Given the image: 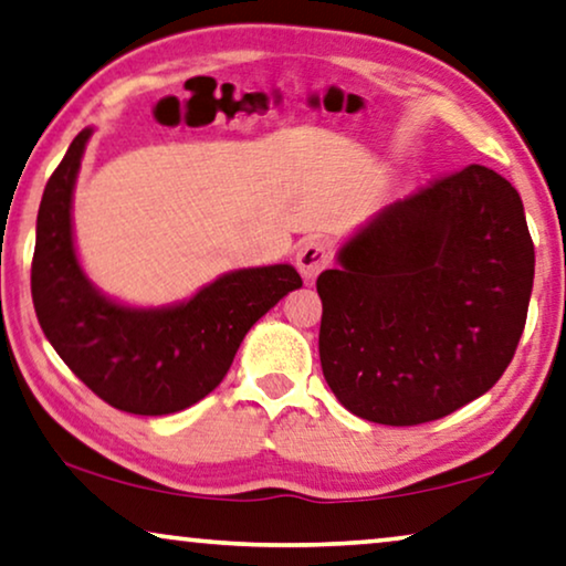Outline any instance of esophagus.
Instances as JSON below:
<instances>
[{"instance_id":"1","label":"esophagus","mask_w":566,"mask_h":566,"mask_svg":"<svg viewBox=\"0 0 566 566\" xmlns=\"http://www.w3.org/2000/svg\"><path fill=\"white\" fill-rule=\"evenodd\" d=\"M327 261H331V251H327L323 241L310 239L302 243L297 251V269L305 280H315V276L327 266Z\"/></svg>"}]
</instances>
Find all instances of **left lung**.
<instances>
[{
  "label": "left lung",
  "mask_w": 566,
  "mask_h": 566,
  "mask_svg": "<svg viewBox=\"0 0 566 566\" xmlns=\"http://www.w3.org/2000/svg\"><path fill=\"white\" fill-rule=\"evenodd\" d=\"M317 276L319 364L376 424L442 419L493 389L518 348L534 241L516 188L468 165L384 208Z\"/></svg>",
  "instance_id": "obj_1"
}]
</instances>
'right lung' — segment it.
Returning a JSON list of instances; mask_svg holds the SVG:
<instances>
[{
  "label": "right lung",
  "mask_w": 566,
  "mask_h": 566,
  "mask_svg": "<svg viewBox=\"0 0 566 566\" xmlns=\"http://www.w3.org/2000/svg\"><path fill=\"white\" fill-rule=\"evenodd\" d=\"M91 129L71 142L38 210L32 305L65 366L114 409L175 415L223 381L243 335L286 292L302 286L290 264L239 269L165 310H132L98 294L73 249L71 198Z\"/></svg>",
  "instance_id": "1"
}]
</instances>
